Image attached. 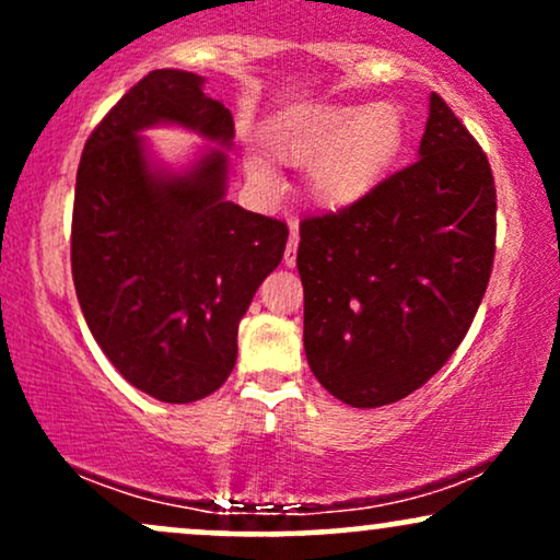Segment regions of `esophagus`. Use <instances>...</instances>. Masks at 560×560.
<instances>
[{
	"label": "esophagus",
	"instance_id": "1",
	"mask_svg": "<svg viewBox=\"0 0 560 560\" xmlns=\"http://www.w3.org/2000/svg\"><path fill=\"white\" fill-rule=\"evenodd\" d=\"M298 244H300V234H298V226L292 223V231H289V242L284 249V266L287 268L298 266Z\"/></svg>",
	"mask_w": 560,
	"mask_h": 560
}]
</instances>
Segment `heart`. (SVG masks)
Segmentation results:
<instances>
[{"instance_id": "obj_1", "label": "heart", "mask_w": 560, "mask_h": 560, "mask_svg": "<svg viewBox=\"0 0 560 560\" xmlns=\"http://www.w3.org/2000/svg\"><path fill=\"white\" fill-rule=\"evenodd\" d=\"M273 158L307 168V191L326 210H345L384 182L402 150V115L389 102L313 105L281 115L266 131ZM247 168L271 178L268 160L253 152Z\"/></svg>"}]
</instances>
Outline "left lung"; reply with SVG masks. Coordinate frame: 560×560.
Listing matches in <instances>:
<instances>
[{
  "label": "left lung",
  "instance_id": "1",
  "mask_svg": "<svg viewBox=\"0 0 560 560\" xmlns=\"http://www.w3.org/2000/svg\"><path fill=\"white\" fill-rule=\"evenodd\" d=\"M494 210L487 155L432 94L413 165L352 208L300 223L302 339L324 389L378 408L447 363L490 281Z\"/></svg>",
  "mask_w": 560,
  "mask_h": 560
}]
</instances>
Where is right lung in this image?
I'll return each mask as SVG.
<instances>
[{
    "instance_id": "1",
    "label": "right lung",
    "mask_w": 560,
    "mask_h": 560,
    "mask_svg": "<svg viewBox=\"0 0 560 560\" xmlns=\"http://www.w3.org/2000/svg\"><path fill=\"white\" fill-rule=\"evenodd\" d=\"M186 70H152L83 147L70 262L89 331L128 384L195 402L226 382L249 302L284 255L287 223L229 191L234 118ZM178 125L206 148L186 170L151 155L140 131Z\"/></svg>"
}]
</instances>
